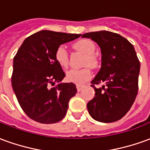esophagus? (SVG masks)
<instances>
[{
  "label": "esophagus",
  "mask_w": 150,
  "mask_h": 150,
  "mask_svg": "<svg viewBox=\"0 0 150 150\" xmlns=\"http://www.w3.org/2000/svg\"><path fill=\"white\" fill-rule=\"evenodd\" d=\"M83 87H84L83 85H79V84L76 85V88H77V91H80L82 90V89L83 88Z\"/></svg>",
  "instance_id": "1"
}]
</instances>
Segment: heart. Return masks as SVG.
Masks as SVG:
<instances>
[{"mask_svg":"<svg viewBox=\"0 0 150 150\" xmlns=\"http://www.w3.org/2000/svg\"><path fill=\"white\" fill-rule=\"evenodd\" d=\"M75 50L80 51L86 55L84 60V65L89 66L91 67H96L99 63L97 58L94 55L96 49V44L93 41L90 39H80L73 44ZM55 60L60 67L63 68L67 67L68 66V53L65 46H60L55 51ZM91 78V71L88 67L79 69H71L67 72V80L76 84H83Z\"/></svg>","mask_w":150,"mask_h":150,"instance_id":"obj_1","label":"heart"}]
</instances>
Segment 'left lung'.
I'll return each mask as SVG.
<instances>
[{
  "instance_id": "left-lung-1",
  "label": "left lung",
  "mask_w": 150,
  "mask_h": 150,
  "mask_svg": "<svg viewBox=\"0 0 150 150\" xmlns=\"http://www.w3.org/2000/svg\"><path fill=\"white\" fill-rule=\"evenodd\" d=\"M100 47L101 68L91 82L95 96L87 104L91 116L100 122L119 120L132 107L138 91L140 62L135 49L120 34L102 30L86 33ZM104 83L99 88L95 85Z\"/></svg>"
}]
</instances>
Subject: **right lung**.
<instances>
[{"label": "right lung", "mask_w": 150, "mask_h": 150, "mask_svg": "<svg viewBox=\"0 0 150 150\" xmlns=\"http://www.w3.org/2000/svg\"><path fill=\"white\" fill-rule=\"evenodd\" d=\"M80 36L41 30L25 38L18 49L13 59L12 87L30 119L54 124L66 116L69 100L77 89L73 83H60L66 75L54 55L60 45Z\"/></svg>", "instance_id": "right-lung-1"}]
</instances>
